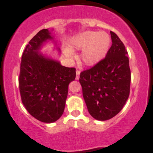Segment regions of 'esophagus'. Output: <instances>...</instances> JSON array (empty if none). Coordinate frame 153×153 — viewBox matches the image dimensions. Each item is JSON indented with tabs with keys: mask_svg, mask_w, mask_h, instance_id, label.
I'll list each match as a JSON object with an SVG mask.
<instances>
[{
	"mask_svg": "<svg viewBox=\"0 0 153 153\" xmlns=\"http://www.w3.org/2000/svg\"><path fill=\"white\" fill-rule=\"evenodd\" d=\"M76 79L78 80L79 79V74H80V71L79 70H76Z\"/></svg>",
	"mask_w": 153,
	"mask_h": 153,
	"instance_id": "1",
	"label": "esophagus"
}]
</instances>
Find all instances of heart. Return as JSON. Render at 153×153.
Segmentation results:
<instances>
[{
  "label": "heart",
  "mask_w": 153,
  "mask_h": 153,
  "mask_svg": "<svg viewBox=\"0 0 153 153\" xmlns=\"http://www.w3.org/2000/svg\"><path fill=\"white\" fill-rule=\"evenodd\" d=\"M111 45V37L105 32L87 30L70 39V47L74 50L82 51L81 60L85 65L94 66L100 62L108 53ZM66 56L71 58L72 50L64 49Z\"/></svg>",
  "instance_id": "obj_1"
}]
</instances>
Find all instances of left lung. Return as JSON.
<instances>
[{
    "label": "left lung",
    "instance_id": "8db88e82",
    "mask_svg": "<svg viewBox=\"0 0 153 153\" xmlns=\"http://www.w3.org/2000/svg\"><path fill=\"white\" fill-rule=\"evenodd\" d=\"M112 45L100 62L81 72L79 82L88 112L106 120L117 115L127 100L131 72L128 53L118 36L110 32Z\"/></svg>",
    "mask_w": 153,
    "mask_h": 153
}]
</instances>
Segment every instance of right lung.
<instances>
[{
    "label": "right lung",
    "instance_id": "1",
    "mask_svg": "<svg viewBox=\"0 0 153 153\" xmlns=\"http://www.w3.org/2000/svg\"><path fill=\"white\" fill-rule=\"evenodd\" d=\"M52 39L51 31L43 29L29 42L22 55L19 79L26 109L39 121L48 123L62 115L68 85L76 77V68L62 66L39 51Z\"/></svg>",
    "mask_w": 153,
    "mask_h": 153
}]
</instances>
